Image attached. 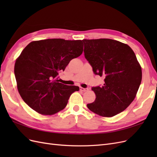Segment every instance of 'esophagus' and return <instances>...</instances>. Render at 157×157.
<instances>
[{"instance_id": "34e87169", "label": "esophagus", "mask_w": 157, "mask_h": 157, "mask_svg": "<svg viewBox=\"0 0 157 157\" xmlns=\"http://www.w3.org/2000/svg\"><path fill=\"white\" fill-rule=\"evenodd\" d=\"M80 90H81V91H82V92H86V91H88V88H82V87H80Z\"/></svg>"}]
</instances>
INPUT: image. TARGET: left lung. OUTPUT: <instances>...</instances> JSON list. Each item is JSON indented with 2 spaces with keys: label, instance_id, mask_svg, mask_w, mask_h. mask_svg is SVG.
I'll return each mask as SVG.
<instances>
[{
  "label": "left lung",
  "instance_id": "obj_1",
  "mask_svg": "<svg viewBox=\"0 0 157 157\" xmlns=\"http://www.w3.org/2000/svg\"><path fill=\"white\" fill-rule=\"evenodd\" d=\"M82 42L84 57L94 74L104 78L103 85L92 88L96 99L87 107L100 116H115L134 99L141 82V66L130 47L119 41L100 39Z\"/></svg>",
  "mask_w": 157,
  "mask_h": 157
}]
</instances>
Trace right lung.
<instances>
[{
    "label": "right lung",
    "mask_w": 157,
    "mask_h": 157,
    "mask_svg": "<svg viewBox=\"0 0 157 157\" xmlns=\"http://www.w3.org/2000/svg\"><path fill=\"white\" fill-rule=\"evenodd\" d=\"M83 52L82 40L49 39L33 41L14 66L18 92L23 100L42 115H53L67 105L79 87L58 82L59 73Z\"/></svg>",
    "instance_id": "right-lung-1"
}]
</instances>
